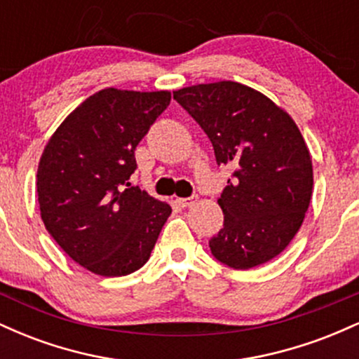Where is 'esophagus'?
Here are the masks:
<instances>
[{
	"instance_id": "1",
	"label": "esophagus",
	"mask_w": 359,
	"mask_h": 359,
	"mask_svg": "<svg viewBox=\"0 0 359 359\" xmlns=\"http://www.w3.org/2000/svg\"><path fill=\"white\" fill-rule=\"evenodd\" d=\"M196 201H197V196H191V197H179V199H175V203L179 204L180 208H189V205H192Z\"/></svg>"
}]
</instances>
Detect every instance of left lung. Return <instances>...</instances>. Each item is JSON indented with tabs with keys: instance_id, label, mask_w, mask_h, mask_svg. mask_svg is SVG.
I'll list each match as a JSON object with an SVG mask.
<instances>
[{
	"instance_id": "1",
	"label": "left lung",
	"mask_w": 359,
	"mask_h": 359,
	"mask_svg": "<svg viewBox=\"0 0 359 359\" xmlns=\"http://www.w3.org/2000/svg\"><path fill=\"white\" fill-rule=\"evenodd\" d=\"M174 100L234 172L217 199L224 224L212 257L234 270L270 262L299 231L312 196V162L297 125L258 90L222 81L179 89Z\"/></svg>"
}]
</instances>
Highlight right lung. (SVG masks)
<instances>
[{"label": "right lung", "instance_id": "obj_1", "mask_svg": "<svg viewBox=\"0 0 359 359\" xmlns=\"http://www.w3.org/2000/svg\"><path fill=\"white\" fill-rule=\"evenodd\" d=\"M170 97L168 90L102 89L45 147L36 172L43 224L93 273L123 277L142 269L170 216V205L130 184L137 145Z\"/></svg>", "mask_w": 359, "mask_h": 359}]
</instances>
